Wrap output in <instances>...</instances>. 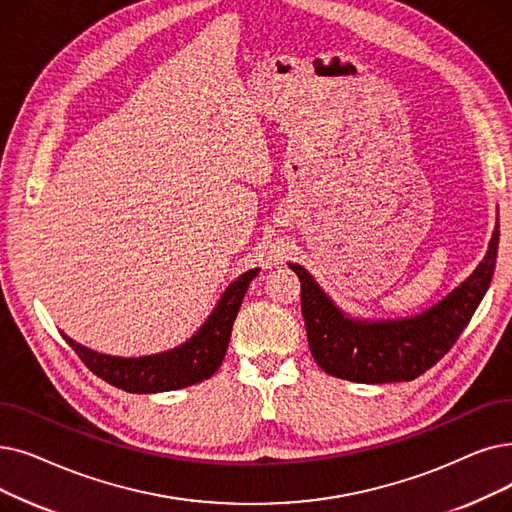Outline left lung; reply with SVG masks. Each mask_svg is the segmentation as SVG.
Returning <instances> with one entry per match:
<instances>
[{
  "mask_svg": "<svg viewBox=\"0 0 512 512\" xmlns=\"http://www.w3.org/2000/svg\"><path fill=\"white\" fill-rule=\"evenodd\" d=\"M500 240L492 232L485 257L452 291L408 318H358L332 301L303 265L288 263L301 280L307 343L318 366L353 383H402L425 374L446 355L490 288Z\"/></svg>",
  "mask_w": 512,
  "mask_h": 512,
  "instance_id": "1",
  "label": "left lung"
}]
</instances>
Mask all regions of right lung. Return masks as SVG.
Wrapping results in <instances>:
<instances>
[{"instance_id": "add662e5", "label": "right lung", "mask_w": 512, "mask_h": 512, "mask_svg": "<svg viewBox=\"0 0 512 512\" xmlns=\"http://www.w3.org/2000/svg\"><path fill=\"white\" fill-rule=\"evenodd\" d=\"M259 274V268L240 274L219 297L207 320L194 335L173 349L140 355V358H121V355H108L66 339L83 364L90 368L102 381L119 387L127 393H161L184 389L196 383H203L217 372L226 358L232 326L240 303L247 293L249 282Z\"/></svg>"}]
</instances>
